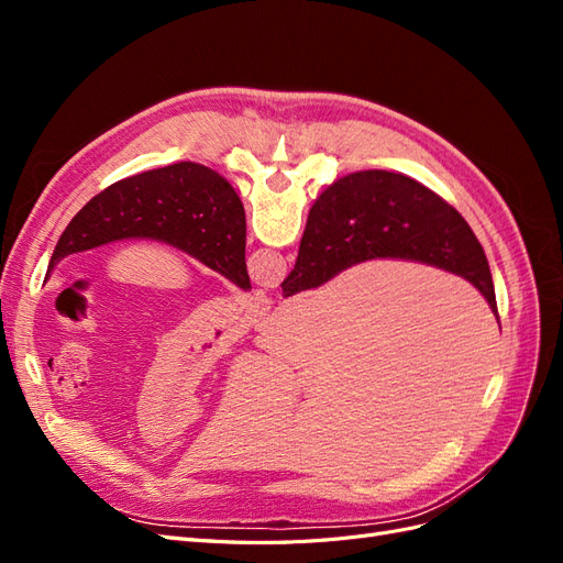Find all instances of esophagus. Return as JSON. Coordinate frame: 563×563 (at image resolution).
I'll list each match as a JSON object with an SVG mask.
<instances>
[{"label": "esophagus", "instance_id": "1", "mask_svg": "<svg viewBox=\"0 0 563 563\" xmlns=\"http://www.w3.org/2000/svg\"><path fill=\"white\" fill-rule=\"evenodd\" d=\"M255 300H265L261 294H255Z\"/></svg>", "mask_w": 563, "mask_h": 563}]
</instances>
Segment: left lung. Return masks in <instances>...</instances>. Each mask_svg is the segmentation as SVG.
<instances>
[{
    "mask_svg": "<svg viewBox=\"0 0 563 563\" xmlns=\"http://www.w3.org/2000/svg\"><path fill=\"white\" fill-rule=\"evenodd\" d=\"M119 240H155L176 246L244 291L251 288L242 199L209 166L180 162L110 185L65 228L48 272L65 255Z\"/></svg>",
    "mask_w": 563,
    "mask_h": 563,
    "instance_id": "8db88e82",
    "label": "left lung"
}]
</instances>
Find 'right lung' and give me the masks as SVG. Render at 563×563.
<instances>
[{"label":"right lung","instance_id":"1","mask_svg":"<svg viewBox=\"0 0 563 563\" xmlns=\"http://www.w3.org/2000/svg\"><path fill=\"white\" fill-rule=\"evenodd\" d=\"M401 258L467 279L498 317L486 253L467 220L418 180L360 172L335 180L310 209L284 296L308 291L356 263Z\"/></svg>","mask_w":563,"mask_h":563}]
</instances>
